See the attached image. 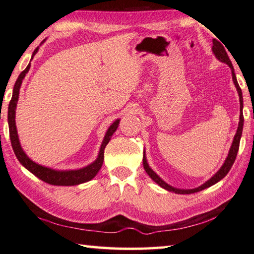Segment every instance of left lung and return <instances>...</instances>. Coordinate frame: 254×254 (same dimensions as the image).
Listing matches in <instances>:
<instances>
[{"mask_svg": "<svg viewBox=\"0 0 254 254\" xmlns=\"http://www.w3.org/2000/svg\"><path fill=\"white\" fill-rule=\"evenodd\" d=\"M212 53L214 54V56L217 57V60H219L220 62H222V63L227 64L229 67L231 68V74H232V80L234 83V86H236V88L238 90V94H239V100H240V118H239V125H238V129H237V132L236 135H234L233 138V141H232V145L230 147V150H229V154L226 158V160H224L223 165L221 166V168H220L216 174H214L211 178L209 180L205 181L204 184H202L201 186L197 187V188H193V189H179V188H175V187H172L170 185H168L166 183V181L162 180L159 176H158L156 172L150 168L149 164H148L147 161V157H146V151H143V158H142V164H143V168H145L146 172L148 174V176L150 177V178L155 181V183L160 186L161 188H164L168 191H171V192H175V193H179V194H189V193H194V192H198V191H201L205 188H209V187L213 186L214 184H217L218 181L221 180L222 178L227 176V174L229 171H230L231 167L233 165L234 160H236V157L238 154V150H239V145H240V139H241V136H242V130H243V122H245V118H243V113H242V109H243V97H242V90L240 88V86L238 84V80L236 77V74H234V69H233V66L230 59H229V56L227 54L226 50H224V47L221 45V43L217 40H213V46H212Z\"/></svg>", "mask_w": 254, "mask_h": 254, "instance_id": "1", "label": "left lung"}]
</instances>
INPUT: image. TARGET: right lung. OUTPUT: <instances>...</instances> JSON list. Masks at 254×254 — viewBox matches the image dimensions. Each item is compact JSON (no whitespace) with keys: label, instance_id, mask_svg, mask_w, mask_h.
Here are the masks:
<instances>
[{"label":"right lung","instance_id":"add662e5","mask_svg":"<svg viewBox=\"0 0 254 254\" xmlns=\"http://www.w3.org/2000/svg\"><path fill=\"white\" fill-rule=\"evenodd\" d=\"M44 42H45V40L43 41L41 44H43ZM38 49H40V47H36V50L33 52L31 61L33 60V57H34V55L37 53ZM30 67H31V63L27 65V67L24 69L20 74V76L17 77V80L15 82V85H14V88H13L12 99L8 105L7 122H8V129H9V138H11V143H12L14 154H15L18 161L21 162L23 167H25L28 171L32 172L34 176H36L38 179L45 181V183L50 184V185H53V186H77L80 184L87 183V181L92 180L94 177L98 174L100 168H102L103 162H104L105 147L107 146V143L109 142V140H111V138L114 135V132L116 131L121 119H116V121H115L107 129V131L104 136L102 145H100L99 152H98L96 159H95L92 164L85 166V167H83V168L74 169V170H57V169L50 168V167L42 166L40 164H37V162L33 161L31 158L25 154V151L23 150L20 139H18L16 123H15V114H16L15 111H16V106H17L18 96H20L21 85H22L24 77H25L26 74L28 73V70H30Z\"/></svg>","mask_w":254,"mask_h":254}]
</instances>
